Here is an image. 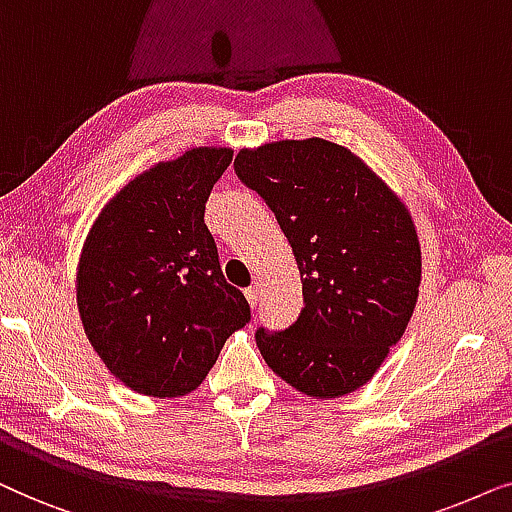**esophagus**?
Returning <instances> with one entry per match:
<instances>
[{
  "mask_svg": "<svg viewBox=\"0 0 512 512\" xmlns=\"http://www.w3.org/2000/svg\"><path fill=\"white\" fill-rule=\"evenodd\" d=\"M245 299H248L250 306L257 304V299H260V285H250V288H245Z\"/></svg>",
  "mask_w": 512,
  "mask_h": 512,
  "instance_id": "34e87169",
  "label": "esophagus"
}]
</instances>
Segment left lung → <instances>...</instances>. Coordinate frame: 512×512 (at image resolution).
<instances>
[{
	"label": "left lung",
	"instance_id": "1",
	"mask_svg": "<svg viewBox=\"0 0 512 512\" xmlns=\"http://www.w3.org/2000/svg\"><path fill=\"white\" fill-rule=\"evenodd\" d=\"M234 170L276 215L302 276L299 318L278 332L260 327V353L311 398L356 391L400 342L417 306L412 215L351 149L323 138L241 149Z\"/></svg>",
	"mask_w": 512,
	"mask_h": 512
}]
</instances>
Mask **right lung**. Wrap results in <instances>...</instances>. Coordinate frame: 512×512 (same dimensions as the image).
<instances>
[{"instance_id":"add662e5","label":"right lung","mask_w":512,"mask_h":512,"mask_svg":"<svg viewBox=\"0 0 512 512\" xmlns=\"http://www.w3.org/2000/svg\"><path fill=\"white\" fill-rule=\"evenodd\" d=\"M231 156L227 147H196L156 163L88 231L77 274L81 323L102 363L133 391L192 393L250 320L203 222Z\"/></svg>"}]
</instances>
